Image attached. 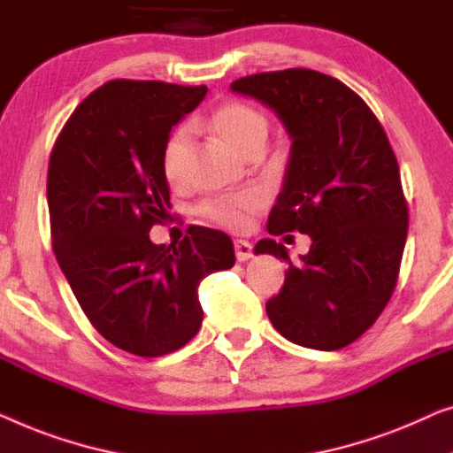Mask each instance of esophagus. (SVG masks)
<instances>
[{
  "mask_svg": "<svg viewBox=\"0 0 453 453\" xmlns=\"http://www.w3.org/2000/svg\"><path fill=\"white\" fill-rule=\"evenodd\" d=\"M234 250H235V258H238L240 263H246V260L252 258V244L248 240H235Z\"/></svg>",
  "mask_w": 453,
  "mask_h": 453,
  "instance_id": "esophagus-1",
  "label": "esophagus"
}]
</instances>
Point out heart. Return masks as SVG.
<instances>
[{"label": "heart", "mask_w": 453, "mask_h": 453, "mask_svg": "<svg viewBox=\"0 0 453 453\" xmlns=\"http://www.w3.org/2000/svg\"><path fill=\"white\" fill-rule=\"evenodd\" d=\"M209 127L215 135L221 137L229 148L238 154H248L254 148H263L269 137V120L257 108L244 102H226L215 108L209 117ZM188 133L178 129L168 137L162 154L164 176L170 184H180L184 180V157H187ZM265 205V195L257 188L240 190V193H226L203 205V213L213 224L221 227L242 232L252 224V218Z\"/></svg>", "instance_id": "heart-1"}]
</instances>
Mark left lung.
Returning <instances> with one entry per match:
<instances>
[{"mask_svg": "<svg viewBox=\"0 0 453 453\" xmlns=\"http://www.w3.org/2000/svg\"><path fill=\"white\" fill-rule=\"evenodd\" d=\"M229 88L271 108L291 139L266 229L311 240L297 263L271 238L254 248L289 265L279 296L266 302L269 320L296 345L318 351L351 345L396 288L409 229L390 142L351 88L314 69L248 75Z\"/></svg>", "mask_w": 453, "mask_h": 453, "instance_id": "1", "label": "left lung"}]
</instances>
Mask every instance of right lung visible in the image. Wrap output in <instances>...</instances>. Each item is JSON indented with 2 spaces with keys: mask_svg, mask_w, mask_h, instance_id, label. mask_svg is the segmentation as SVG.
Returning <instances> with one entry per match:
<instances>
[{
  "mask_svg": "<svg viewBox=\"0 0 453 453\" xmlns=\"http://www.w3.org/2000/svg\"><path fill=\"white\" fill-rule=\"evenodd\" d=\"M205 94L207 86L112 80L75 108L50 154L57 263L92 326L139 357L187 345L203 322L201 281L235 263L219 229L190 226L170 246L150 240L170 209L164 145Z\"/></svg>",
  "mask_w": 453,
  "mask_h": 453,
  "instance_id": "add662e5",
  "label": "right lung"
}]
</instances>
